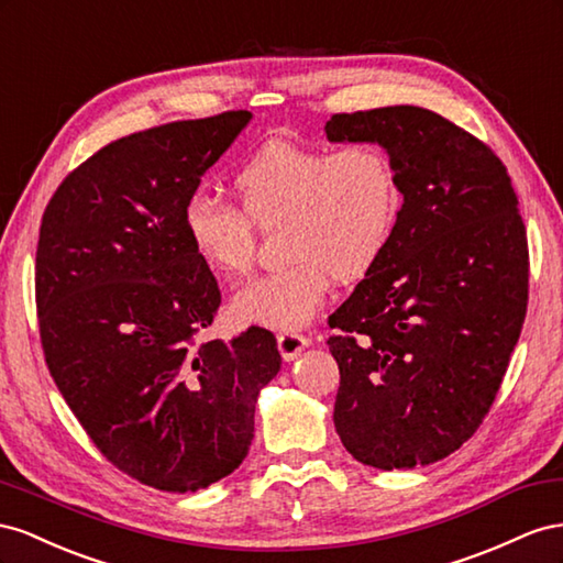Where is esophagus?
I'll list each match as a JSON object with an SVG mask.
<instances>
[{
  "label": "esophagus",
  "instance_id": "34e87169",
  "mask_svg": "<svg viewBox=\"0 0 563 563\" xmlns=\"http://www.w3.org/2000/svg\"><path fill=\"white\" fill-rule=\"evenodd\" d=\"M309 344H311V340L307 334H299V332H280L278 334V349H280L285 361H295Z\"/></svg>",
  "mask_w": 563,
  "mask_h": 563
}]
</instances>
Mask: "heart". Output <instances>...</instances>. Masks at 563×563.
<instances>
[{
  "label": "heart",
  "mask_w": 563,
  "mask_h": 563,
  "mask_svg": "<svg viewBox=\"0 0 563 563\" xmlns=\"http://www.w3.org/2000/svg\"><path fill=\"white\" fill-rule=\"evenodd\" d=\"M240 210L192 192L184 205V233L192 254L217 276L250 273L254 227H283L290 266L271 271L238 290V323L292 332L323 307L334 278H363L394 235L400 190L389 155L377 143L340 148L268 141L233 174Z\"/></svg>",
  "instance_id": "heart-1"
}]
</instances>
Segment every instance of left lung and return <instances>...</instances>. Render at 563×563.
<instances>
[{
    "label": "left lung",
    "mask_w": 563,
    "mask_h": 563,
    "mask_svg": "<svg viewBox=\"0 0 563 563\" xmlns=\"http://www.w3.org/2000/svg\"><path fill=\"white\" fill-rule=\"evenodd\" d=\"M325 134L379 143L404 192L387 250L328 318L334 429L371 467H424L474 437L519 342V198L490 146L427 108L336 112Z\"/></svg>",
    "instance_id": "8db88e82"
}]
</instances>
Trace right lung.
<instances>
[{"label":"right lung","mask_w":563,"mask_h":563,"mask_svg":"<svg viewBox=\"0 0 563 563\" xmlns=\"http://www.w3.org/2000/svg\"><path fill=\"white\" fill-rule=\"evenodd\" d=\"M250 118L229 110L112 141L42 217L46 365L103 457L157 490L196 493L238 470L256 396L280 371L271 330L196 342L221 292L188 245L184 205Z\"/></svg>","instance_id":"right-lung-1"}]
</instances>
